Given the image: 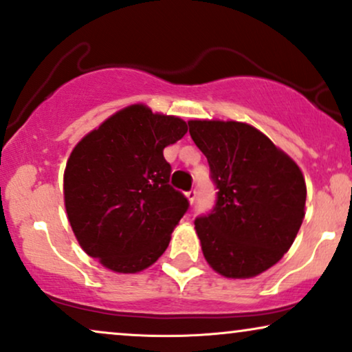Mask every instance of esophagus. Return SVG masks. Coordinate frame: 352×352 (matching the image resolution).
I'll use <instances>...</instances> for the list:
<instances>
[{
    "label": "esophagus",
    "mask_w": 352,
    "mask_h": 352,
    "mask_svg": "<svg viewBox=\"0 0 352 352\" xmlns=\"http://www.w3.org/2000/svg\"><path fill=\"white\" fill-rule=\"evenodd\" d=\"M186 195H187V199H189V202L194 204L195 197H197V192H195V189H190V190H187Z\"/></svg>",
    "instance_id": "34e87169"
}]
</instances>
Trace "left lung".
<instances>
[{"label":"left lung","instance_id":"left-lung-1","mask_svg":"<svg viewBox=\"0 0 352 352\" xmlns=\"http://www.w3.org/2000/svg\"><path fill=\"white\" fill-rule=\"evenodd\" d=\"M187 124L218 190L213 208L194 221L204 257L226 278L257 276L287 252L302 225V173L267 135L244 122Z\"/></svg>","mask_w":352,"mask_h":352}]
</instances>
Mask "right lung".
<instances>
[{"label": "right lung", "instance_id": "right-lung-1", "mask_svg": "<svg viewBox=\"0 0 352 352\" xmlns=\"http://www.w3.org/2000/svg\"><path fill=\"white\" fill-rule=\"evenodd\" d=\"M179 118L132 104L87 134L67 160L65 204L80 248L109 270L155 263L189 200L170 184L163 148L182 139Z\"/></svg>", "mask_w": 352, "mask_h": 352}]
</instances>
